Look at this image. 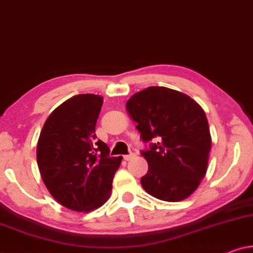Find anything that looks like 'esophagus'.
I'll use <instances>...</instances> for the list:
<instances>
[{
  "mask_svg": "<svg viewBox=\"0 0 253 253\" xmlns=\"http://www.w3.org/2000/svg\"><path fill=\"white\" fill-rule=\"evenodd\" d=\"M135 157V154H133V152H130L129 155H125L124 156V159H125V161H131V159H133Z\"/></svg>",
  "mask_w": 253,
  "mask_h": 253,
  "instance_id": "obj_1",
  "label": "esophagus"
}]
</instances>
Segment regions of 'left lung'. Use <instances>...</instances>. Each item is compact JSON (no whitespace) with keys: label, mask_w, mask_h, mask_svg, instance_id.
I'll return each instance as SVG.
<instances>
[{"label":"left lung","mask_w":253,"mask_h":253,"mask_svg":"<svg viewBox=\"0 0 253 253\" xmlns=\"http://www.w3.org/2000/svg\"><path fill=\"white\" fill-rule=\"evenodd\" d=\"M126 109L142 141L157 140L141 151L149 166L143 189L166 202L189 197L205 176L211 151L204 110L188 95L157 86L134 94Z\"/></svg>","instance_id":"left-lung-1"}]
</instances>
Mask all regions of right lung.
<instances>
[{
	"instance_id": "right-lung-1",
	"label": "right lung",
	"mask_w": 253,
	"mask_h": 253,
	"mask_svg": "<svg viewBox=\"0 0 253 253\" xmlns=\"http://www.w3.org/2000/svg\"><path fill=\"white\" fill-rule=\"evenodd\" d=\"M103 97L76 95L50 113L38 141L37 159L49 193L60 205L89 212L108 201L123 157H110L95 126Z\"/></svg>"
}]
</instances>
